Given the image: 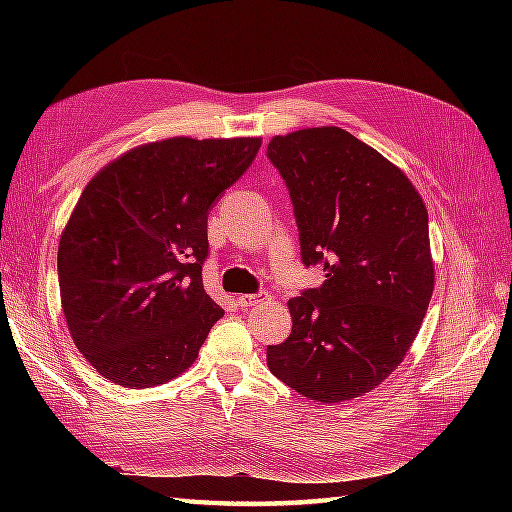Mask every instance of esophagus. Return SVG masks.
Listing matches in <instances>:
<instances>
[{"label":"esophagus","mask_w":512,"mask_h":512,"mask_svg":"<svg viewBox=\"0 0 512 512\" xmlns=\"http://www.w3.org/2000/svg\"><path fill=\"white\" fill-rule=\"evenodd\" d=\"M264 301H268L266 292H259V295H239L237 297V303L242 308H253V306H257V303H264Z\"/></svg>","instance_id":"esophagus-1"}]
</instances>
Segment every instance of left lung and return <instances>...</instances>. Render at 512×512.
<instances>
[{
  "instance_id": "8db88e82",
  "label": "left lung",
  "mask_w": 512,
  "mask_h": 512,
  "mask_svg": "<svg viewBox=\"0 0 512 512\" xmlns=\"http://www.w3.org/2000/svg\"><path fill=\"white\" fill-rule=\"evenodd\" d=\"M268 158L286 180L301 259L321 288L288 301L292 332L268 345V367L314 402H345L402 363L436 284L429 215L405 171L341 127L273 136Z\"/></svg>"
}]
</instances>
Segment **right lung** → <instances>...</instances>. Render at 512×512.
Listing matches in <instances>:
<instances>
[{
    "mask_svg": "<svg viewBox=\"0 0 512 512\" xmlns=\"http://www.w3.org/2000/svg\"><path fill=\"white\" fill-rule=\"evenodd\" d=\"M262 138L173 136L96 173L59 239L61 308L103 378L145 389L195 363L224 310L206 295V217Z\"/></svg>",
    "mask_w": 512,
    "mask_h": 512,
    "instance_id": "right-lung-1",
    "label": "right lung"
}]
</instances>
